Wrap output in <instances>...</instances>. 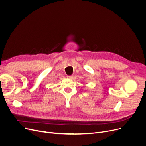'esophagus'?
<instances>
[{"label":"esophagus","mask_w":146,"mask_h":146,"mask_svg":"<svg viewBox=\"0 0 146 146\" xmlns=\"http://www.w3.org/2000/svg\"><path fill=\"white\" fill-rule=\"evenodd\" d=\"M67 78L68 79H72L73 78V76H67Z\"/></svg>","instance_id":"obj_1"}]
</instances>
